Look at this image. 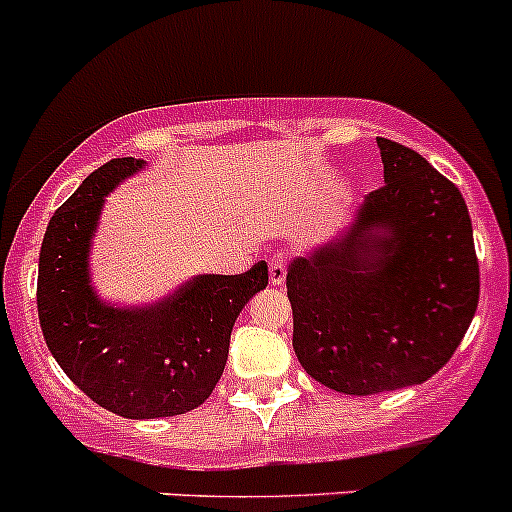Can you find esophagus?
<instances>
[{
  "mask_svg": "<svg viewBox=\"0 0 512 512\" xmlns=\"http://www.w3.org/2000/svg\"><path fill=\"white\" fill-rule=\"evenodd\" d=\"M287 275V255L285 252H275L270 257V282L272 285H282Z\"/></svg>",
  "mask_w": 512,
  "mask_h": 512,
  "instance_id": "obj_1",
  "label": "esophagus"
}]
</instances>
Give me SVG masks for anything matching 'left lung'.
I'll return each instance as SVG.
<instances>
[{
  "mask_svg": "<svg viewBox=\"0 0 512 512\" xmlns=\"http://www.w3.org/2000/svg\"><path fill=\"white\" fill-rule=\"evenodd\" d=\"M376 143L384 185L342 240L287 270L294 354L312 379L349 396L431 379L466 337L480 292L461 190L411 148Z\"/></svg>",
  "mask_w": 512,
  "mask_h": 512,
  "instance_id": "8db88e82",
  "label": "left lung"
}]
</instances>
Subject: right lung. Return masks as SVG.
<instances>
[{"label": "right lung", "instance_id": "right-lung-1", "mask_svg": "<svg viewBox=\"0 0 512 512\" xmlns=\"http://www.w3.org/2000/svg\"><path fill=\"white\" fill-rule=\"evenodd\" d=\"M141 168V158L108 160L56 210L41 242L36 307L46 347L91 401L123 418L178 416L213 394L237 314L267 287V262L245 275H198L151 307L101 302L91 237L103 198Z\"/></svg>", "mask_w": 512, "mask_h": 512}]
</instances>
